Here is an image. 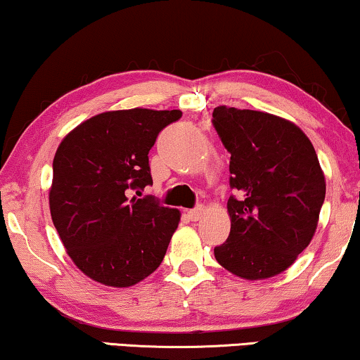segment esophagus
Returning <instances> with one entry per match:
<instances>
[{
    "instance_id": "obj_1",
    "label": "esophagus",
    "mask_w": 360,
    "mask_h": 360,
    "mask_svg": "<svg viewBox=\"0 0 360 360\" xmlns=\"http://www.w3.org/2000/svg\"><path fill=\"white\" fill-rule=\"evenodd\" d=\"M203 211H205V206L203 205H198L196 206V208H193V210H190L188 213V218L191 219V221H198L201 216H203Z\"/></svg>"
}]
</instances>
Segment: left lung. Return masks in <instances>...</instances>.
<instances>
[{
    "instance_id": "8db88e82",
    "label": "left lung",
    "mask_w": 360,
    "mask_h": 360,
    "mask_svg": "<svg viewBox=\"0 0 360 360\" xmlns=\"http://www.w3.org/2000/svg\"><path fill=\"white\" fill-rule=\"evenodd\" d=\"M213 126L231 154V233L214 257L248 280L287 270L311 243L326 181L307 134L283 117L218 106Z\"/></svg>"
}]
</instances>
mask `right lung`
Wrapping results in <instances>:
<instances>
[{
	"instance_id": "obj_1",
	"label": "right lung",
	"mask_w": 360,
	"mask_h": 360,
	"mask_svg": "<svg viewBox=\"0 0 360 360\" xmlns=\"http://www.w3.org/2000/svg\"><path fill=\"white\" fill-rule=\"evenodd\" d=\"M180 117L179 110L101 112L58 146L49 191L52 221L73 264L95 282L131 287L164 260L180 211L139 196L152 185L149 150ZM131 191L138 196L129 199Z\"/></svg>"
}]
</instances>
